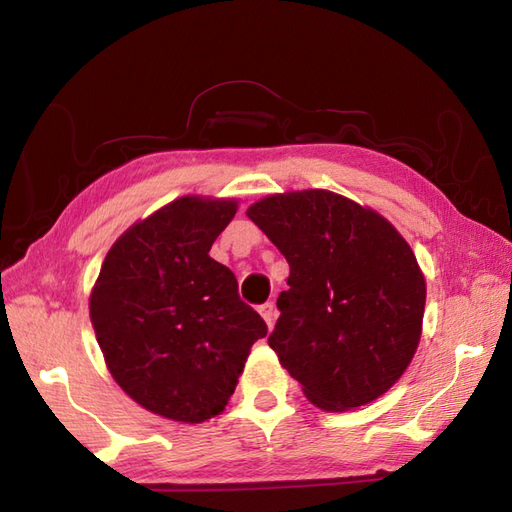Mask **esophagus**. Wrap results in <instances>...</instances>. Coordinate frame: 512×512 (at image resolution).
I'll use <instances>...</instances> for the list:
<instances>
[{
	"mask_svg": "<svg viewBox=\"0 0 512 512\" xmlns=\"http://www.w3.org/2000/svg\"><path fill=\"white\" fill-rule=\"evenodd\" d=\"M258 312H260V316H262V318H265L267 327L271 329L273 324H275V316H277V312H275V305L269 301V303H265V305H260V307H258Z\"/></svg>",
	"mask_w": 512,
	"mask_h": 512,
	"instance_id": "obj_1",
	"label": "esophagus"
}]
</instances>
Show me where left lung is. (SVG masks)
<instances>
[{
  "label": "left lung",
  "mask_w": 512,
  "mask_h": 512,
  "mask_svg": "<svg viewBox=\"0 0 512 512\" xmlns=\"http://www.w3.org/2000/svg\"><path fill=\"white\" fill-rule=\"evenodd\" d=\"M245 213L290 265L269 335L282 367L327 412L384 395L423 333L427 286L408 241L329 190L271 194Z\"/></svg>",
  "instance_id": "obj_1"
}]
</instances>
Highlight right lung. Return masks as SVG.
<instances>
[{"label":"right lung","mask_w":512,"mask_h":512,"mask_svg":"<svg viewBox=\"0 0 512 512\" xmlns=\"http://www.w3.org/2000/svg\"><path fill=\"white\" fill-rule=\"evenodd\" d=\"M235 198L181 196L138 220L108 250L89 318L115 382L145 410L205 423L235 393L267 324L209 256Z\"/></svg>","instance_id":"obj_1"}]
</instances>
